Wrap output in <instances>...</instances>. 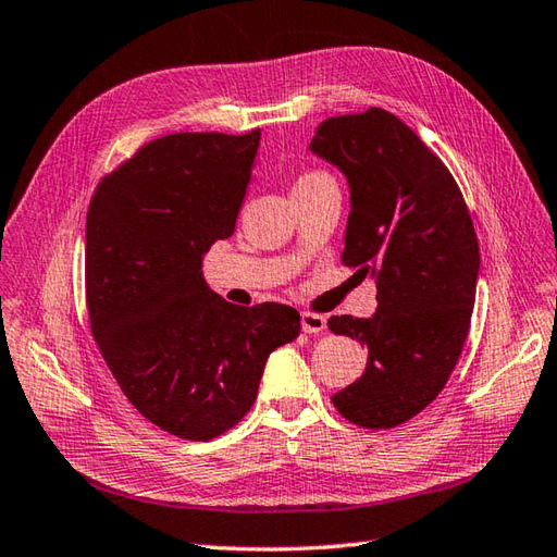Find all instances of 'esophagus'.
I'll return each instance as SVG.
<instances>
[{
  "mask_svg": "<svg viewBox=\"0 0 557 557\" xmlns=\"http://www.w3.org/2000/svg\"><path fill=\"white\" fill-rule=\"evenodd\" d=\"M300 322H302V332L305 334H322L326 329V317L324 314H317V312H302L300 314Z\"/></svg>",
  "mask_w": 557,
  "mask_h": 557,
  "instance_id": "34e87169",
  "label": "esophagus"
}]
</instances>
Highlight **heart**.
<instances>
[{
  "instance_id": "b5f03b06",
  "label": "heart",
  "mask_w": 557,
  "mask_h": 557,
  "mask_svg": "<svg viewBox=\"0 0 557 557\" xmlns=\"http://www.w3.org/2000/svg\"><path fill=\"white\" fill-rule=\"evenodd\" d=\"M324 177H329V175H324V173H302V175L298 177V183H295V187L312 185V183H317V180H324Z\"/></svg>"
}]
</instances>
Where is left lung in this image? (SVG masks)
Instances as JSON below:
<instances>
[{
	"mask_svg": "<svg viewBox=\"0 0 557 557\" xmlns=\"http://www.w3.org/2000/svg\"><path fill=\"white\" fill-rule=\"evenodd\" d=\"M310 151L348 180L344 264L377 286L372 317H332L334 334L368 348L366 372L332 401L346 421L406 423L445 389L469 336L481 255L451 173L382 108L329 117Z\"/></svg>",
	"mask_w": 557,
	"mask_h": 557,
	"instance_id": "obj_1",
	"label": "left lung"
}]
</instances>
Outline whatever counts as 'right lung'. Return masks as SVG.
Here are the masks:
<instances>
[{
    "label": "right lung",
    "instance_id": "1",
    "mask_svg": "<svg viewBox=\"0 0 557 557\" xmlns=\"http://www.w3.org/2000/svg\"><path fill=\"white\" fill-rule=\"evenodd\" d=\"M262 132L168 134L100 180L86 219L90 332L132 406L170 435L207 442L252 408L298 310L225 302L203 252L235 231Z\"/></svg>",
    "mask_w": 557,
    "mask_h": 557
}]
</instances>
